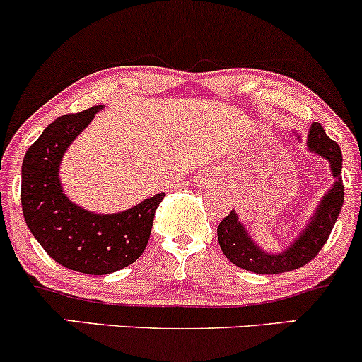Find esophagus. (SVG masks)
I'll return each instance as SVG.
<instances>
[{
    "label": "esophagus",
    "mask_w": 362,
    "mask_h": 362,
    "mask_svg": "<svg viewBox=\"0 0 362 362\" xmlns=\"http://www.w3.org/2000/svg\"><path fill=\"white\" fill-rule=\"evenodd\" d=\"M218 178L219 177L213 172H204L201 177L197 178V185L204 187V189H211V187L218 184Z\"/></svg>",
    "instance_id": "1"
}]
</instances>
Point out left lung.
<instances>
[{
    "instance_id": "8db88e82",
    "label": "left lung",
    "mask_w": 362,
    "mask_h": 362,
    "mask_svg": "<svg viewBox=\"0 0 362 362\" xmlns=\"http://www.w3.org/2000/svg\"><path fill=\"white\" fill-rule=\"evenodd\" d=\"M306 146L311 153L323 158L330 165L334 184L320 199L313 214L306 221L300 235L281 252L264 250L252 238L240 216L233 209L218 226V242L226 259L240 269L255 274H281L300 269L318 255L328 240L332 228L337 221L344 204L342 185V151L339 144L332 141L318 122L311 124Z\"/></svg>"
}]
</instances>
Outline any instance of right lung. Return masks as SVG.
<instances>
[{
	"mask_svg": "<svg viewBox=\"0 0 362 362\" xmlns=\"http://www.w3.org/2000/svg\"><path fill=\"white\" fill-rule=\"evenodd\" d=\"M103 105L62 115L44 129L22 163V209L28 230L49 257L71 271L103 276L143 255L156 207L165 194L112 214L74 204L62 189L64 153Z\"/></svg>",
	"mask_w": 362,
	"mask_h": 362,
	"instance_id": "obj_1",
	"label": "right lung"
}]
</instances>
